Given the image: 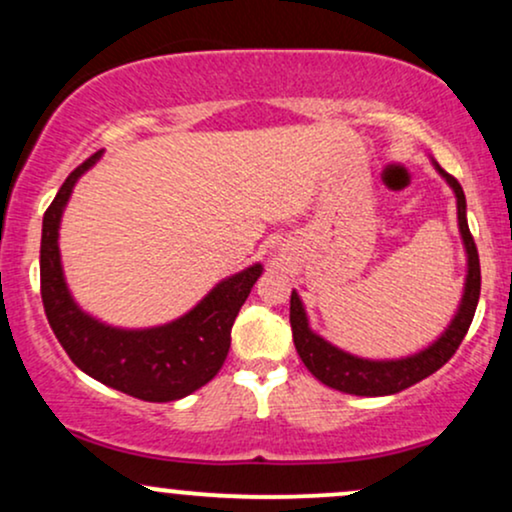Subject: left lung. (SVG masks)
<instances>
[{"mask_svg":"<svg viewBox=\"0 0 512 512\" xmlns=\"http://www.w3.org/2000/svg\"><path fill=\"white\" fill-rule=\"evenodd\" d=\"M436 170L443 175L457 197V221H460L462 243L464 250H467V281H464V293L457 315L452 317L448 330L440 334L428 349L419 351V354L407 358H392V361H370V358L346 354V351L337 349V346L325 342L320 334L310 330L308 315H305L301 298H298L296 291H291L293 344H296V351L305 363V368L327 387H334V390L358 397H383L407 390V387L436 373L438 368H443L457 351V346L462 344L469 325H472L481 291L479 252L467 226V202H464L462 185L450 173H445L438 163Z\"/></svg>","mask_w":512,"mask_h":512,"instance_id":"left-lung-1","label":"left lung"}]
</instances>
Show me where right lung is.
<instances>
[{
    "mask_svg": "<svg viewBox=\"0 0 512 512\" xmlns=\"http://www.w3.org/2000/svg\"><path fill=\"white\" fill-rule=\"evenodd\" d=\"M101 154L69 173L43 216L40 238V296L48 322L76 368L98 383L144 402H173L207 385L231 349V327L240 305L260 279L262 264L216 284L190 313L151 330H120L86 315L74 303L62 274L60 221L76 180Z\"/></svg>",
    "mask_w": 512,
    "mask_h": 512,
    "instance_id": "add662e5",
    "label": "right lung"
}]
</instances>
